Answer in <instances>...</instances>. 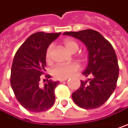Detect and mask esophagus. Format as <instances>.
Here are the masks:
<instances>
[{
	"instance_id": "esophagus-1",
	"label": "esophagus",
	"mask_w": 128,
	"mask_h": 128,
	"mask_svg": "<svg viewBox=\"0 0 128 128\" xmlns=\"http://www.w3.org/2000/svg\"><path fill=\"white\" fill-rule=\"evenodd\" d=\"M66 80H67V78H66V79H61V80H59V81H60L61 82H64V81H66Z\"/></svg>"
}]
</instances>
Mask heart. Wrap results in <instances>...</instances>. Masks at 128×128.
Instances as JSON below:
<instances>
[{
  "instance_id": "1",
  "label": "heart",
  "mask_w": 128,
  "mask_h": 128,
  "mask_svg": "<svg viewBox=\"0 0 128 128\" xmlns=\"http://www.w3.org/2000/svg\"><path fill=\"white\" fill-rule=\"evenodd\" d=\"M64 47L70 53H75L79 48L78 43L71 38L66 39L64 41ZM53 50V46L50 45L46 51V60L47 62H50L51 60V53ZM80 70L79 64L77 63L62 64H59L56 65L53 70V74L58 79H66L70 78L75 72Z\"/></svg>"
}]
</instances>
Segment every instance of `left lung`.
Here are the masks:
<instances>
[{
  "mask_svg": "<svg viewBox=\"0 0 128 128\" xmlns=\"http://www.w3.org/2000/svg\"><path fill=\"white\" fill-rule=\"evenodd\" d=\"M82 41L86 46L88 64L84 76H92L86 82L81 80L80 87L72 94L74 102L81 108H98L106 102L115 90L119 75V66L112 46L98 32L85 30L79 32H66Z\"/></svg>",
  "mask_w": 128,
  "mask_h": 128,
  "instance_id": "8db88e82",
  "label": "left lung"
}]
</instances>
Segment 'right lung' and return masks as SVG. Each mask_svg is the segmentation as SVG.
Returning <instances> with one entry per match:
<instances>
[{
	"label": "right lung",
	"instance_id": "1",
	"mask_svg": "<svg viewBox=\"0 0 128 128\" xmlns=\"http://www.w3.org/2000/svg\"><path fill=\"white\" fill-rule=\"evenodd\" d=\"M60 34L61 32L34 33L20 46L14 56L11 86L19 104L30 112L48 110L54 103V90L59 81L49 80L44 87L40 86V81L46 71V51ZM46 77L50 78V75Z\"/></svg>",
	"mask_w": 128,
	"mask_h": 128
}]
</instances>
